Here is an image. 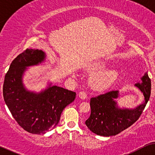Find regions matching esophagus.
<instances>
[{
    "mask_svg": "<svg viewBox=\"0 0 155 155\" xmlns=\"http://www.w3.org/2000/svg\"><path fill=\"white\" fill-rule=\"evenodd\" d=\"M79 96L80 98L84 100V99H86V98H87V94H86V93L85 91H81L79 94Z\"/></svg>",
    "mask_w": 155,
    "mask_h": 155,
    "instance_id": "1",
    "label": "esophagus"
}]
</instances>
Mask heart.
<instances>
[{"instance_id":"1","label":"heart","mask_w":155,"mask_h":155,"mask_svg":"<svg viewBox=\"0 0 155 155\" xmlns=\"http://www.w3.org/2000/svg\"><path fill=\"white\" fill-rule=\"evenodd\" d=\"M108 64L104 61H98L88 66V70L91 73H98L91 80L93 87L102 90L110 86L117 77V72L115 70L107 69Z\"/></svg>"}]
</instances>
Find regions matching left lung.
<instances>
[{
    "mask_svg": "<svg viewBox=\"0 0 155 155\" xmlns=\"http://www.w3.org/2000/svg\"><path fill=\"white\" fill-rule=\"evenodd\" d=\"M140 79L135 86L143 94L145 101L135 108H119L115 101L119 97L116 90L91 98V115L85 122L88 128L96 135L109 137L117 135L136 122L151 94V81L147 72Z\"/></svg>",
    "mask_w": 155,
    "mask_h": 155,
    "instance_id": "8db88e82",
    "label": "left lung"
}]
</instances>
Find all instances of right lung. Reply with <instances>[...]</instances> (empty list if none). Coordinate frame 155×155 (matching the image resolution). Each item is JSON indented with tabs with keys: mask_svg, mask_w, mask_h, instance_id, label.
<instances>
[{
	"mask_svg": "<svg viewBox=\"0 0 155 155\" xmlns=\"http://www.w3.org/2000/svg\"><path fill=\"white\" fill-rule=\"evenodd\" d=\"M46 54L39 49H27L10 64L5 76L4 101L13 117L25 130L32 134H45L57 126L66 106L76 98V93L48 84L36 93L24 86L23 75L29 67L39 65Z\"/></svg>",
	"mask_w": 155,
	"mask_h": 155,
	"instance_id": "add662e5",
	"label": "right lung"
}]
</instances>
